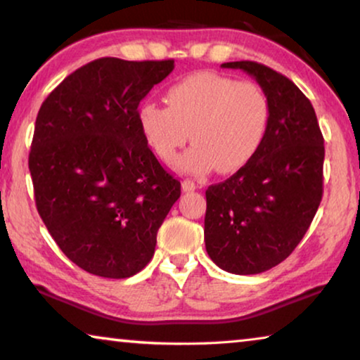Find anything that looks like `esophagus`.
I'll use <instances>...</instances> for the list:
<instances>
[{"mask_svg":"<svg viewBox=\"0 0 360 360\" xmlns=\"http://www.w3.org/2000/svg\"><path fill=\"white\" fill-rule=\"evenodd\" d=\"M181 190L184 191H195L196 190V184L190 179H186L181 181Z\"/></svg>","mask_w":360,"mask_h":360,"instance_id":"obj_1","label":"esophagus"}]
</instances>
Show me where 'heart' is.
<instances>
[{"instance_id": "obj_1", "label": "heart", "mask_w": 360, "mask_h": 360, "mask_svg": "<svg viewBox=\"0 0 360 360\" xmlns=\"http://www.w3.org/2000/svg\"><path fill=\"white\" fill-rule=\"evenodd\" d=\"M167 107L144 102L138 123L153 153L172 164L188 141L179 170L202 175L216 167L233 174L252 162L266 138L268 96L255 82H238L211 71L186 76L165 92Z\"/></svg>"}]
</instances>
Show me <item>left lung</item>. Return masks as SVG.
<instances>
[{"label": "left lung", "instance_id": "1", "mask_svg": "<svg viewBox=\"0 0 360 360\" xmlns=\"http://www.w3.org/2000/svg\"><path fill=\"white\" fill-rule=\"evenodd\" d=\"M268 96L269 128L252 162L206 190V252L219 268L258 274L304 238L323 196L325 146L314 107L289 77L257 61H231Z\"/></svg>", "mask_w": 360, "mask_h": 360}]
</instances>
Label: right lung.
<instances>
[{"instance_id": "add662e5", "label": "right lung", "mask_w": 360, "mask_h": 360, "mask_svg": "<svg viewBox=\"0 0 360 360\" xmlns=\"http://www.w3.org/2000/svg\"><path fill=\"white\" fill-rule=\"evenodd\" d=\"M172 70L174 60L98 58L41 103L29 154L35 205L61 252L87 273H139L180 198V181L138 123L139 102Z\"/></svg>"}]
</instances>
